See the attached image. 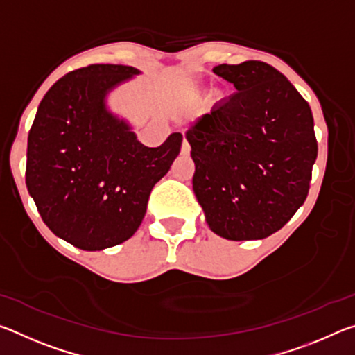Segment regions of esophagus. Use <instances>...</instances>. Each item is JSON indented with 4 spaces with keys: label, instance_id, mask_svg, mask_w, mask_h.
<instances>
[{
    "label": "esophagus",
    "instance_id": "1",
    "mask_svg": "<svg viewBox=\"0 0 355 355\" xmlns=\"http://www.w3.org/2000/svg\"><path fill=\"white\" fill-rule=\"evenodd\" d=\"M189 150H191V147H189L188 141L183 139V146H182V155H188V153H189Z\"/></svg>",
    "mask_w": 355,
    "mask_h": 355
}]
</instances>
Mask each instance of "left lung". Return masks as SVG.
<instances>
[{"instance_id":"8db88e82","label":"left lung","mask_w":355,"mask_h":355,"mask_svg":"<svg viewBox=\"0 0 355 355\" xmlns=\"http://www.w3.org/2000/svg\"><path fill=\"white\" fill-rule=\"evenodd\" d=\"M213 71L235 86L186 131L192 189L209 228L225 239H263L307 199L318 156L313 116L272 65L245 61Z\"/></svg>"}]
</instances>
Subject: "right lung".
<instances>
[{
	"instance_id": "obj_1",
	"label": "right lung",
	"mask_w": 355,
	"mask_h": 355,
	"mask_svg": "<svg viewBox=\"0 0 355 355\" xmlns=\"http://www.w3.org/2000/svg\"><path fill=\"white\" fill-rule=\"evenodd\" d=\"M135 75L116 64L70 71L42 98L29 130V196L46 227L78 249L103 250L133 236L182 148V133L146 147L107 110L106 95Z\"/></svg>"
}]
</instances>
